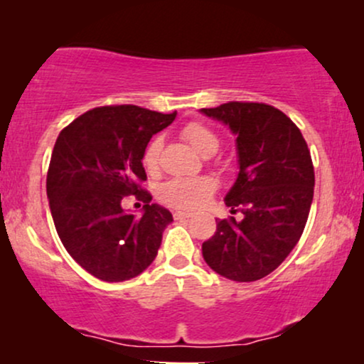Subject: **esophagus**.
<instances>
[{
    "mask_svg": "<svg viewBox=\"0 0 364 364\" xmlns=\"http://www.w3.org/2000/svg\"><path fill=\"white\" fill-rule=\"evenodd\" d=\"M190 217H193V212H186V210H176V212H174V219H176V220L190 219Z\"/></svg>",
    "mask_w": 364,
    "mask_h": 364,
    "instance_id": "esophagus-1",
    "label": "esophagus"
}]
</instances>
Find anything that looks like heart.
Masks as SVG:
<instances>
[{"instance_id": "heart-1", "label": "heart", "mask_w": 364, "mask_h": 364, "mask_svg": "<svg viewBox=\"0 0 364 364\" xmlns=\"http://www.w3.org/2000/svg\"><path fill=\"white\" fill-rule=\"evenodd\" d=\"M181 136L188 144L193 147L196 152L202 156H212L219 150L220 140L219 136L207 128L202 123H188L181 129ZM162 140L154 139L145 149L144 168L149 173H156L159 168V157H161ZM215 190V181L210 176H198V178H176L164 183L161 188V198L169 205L179 208H198L210 198V195Z\"/></svg>"}]
</instances>
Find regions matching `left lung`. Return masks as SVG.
I'll return each mask as SVG.
<instances>
[{
  "instance_id": "left-lung-1",
  "label": "left lung",
  "mask_w": 364,
  "mask_h": 364,
  "mask_svg": "<svg viewBox=\"0 0 364 364\" xmlns=\"http://www.w3.org/2000/svg\"><path fill=\"white\" fill-rule=\"evenodd\" d=\"M236 136L237 176L225 195L235 217L217 220L202 245L214 272L253 282L274 272L298 245L313 202L311 156L301 132L282 111L258 102H228L200 109Z\"/></svg>"
}]
</instances>
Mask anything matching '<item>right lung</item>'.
<instances>
[{"mask_svg": "<svg viewBox=\"0 0 364 364\" xmlns=\"http://www.w3.org/2000/svg\"><path fill=\"white\" fill-rule=\"evenodd\" d=\"M176 112L139 106H104L70 123L54 144L48 198L58 236L70 257L94 277L121 282L136 277L157 257L162 232L173 223L168 208L150 203L141 157L152 135L169 127ZM146 203L140 216L122 200Z\"/></svg>", "mask_w": 364, "mask_h": 364, "instance_id": "obj_1", "label": "right lung"}]
</instances>
